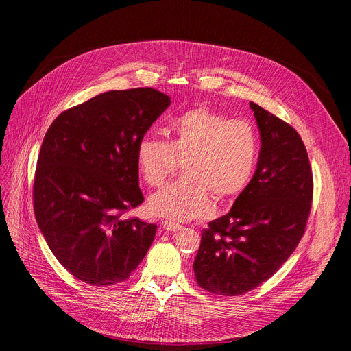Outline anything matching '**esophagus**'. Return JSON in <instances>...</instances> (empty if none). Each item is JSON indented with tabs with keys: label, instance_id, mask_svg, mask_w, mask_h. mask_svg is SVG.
<instances>
[{
	"label": "esophagus",
	"instance_id": "34e87169",
	"mask_svg": "<svg viewBox=\"0 0 351 351\" xmlns=\"http://www.w3.org/2000/svg\"><path fill=\"white\" fill-rule=\"evenodd\" d=\"M162 228L168 232H178L182 229V226L176 222H171V220H162Z\"/></svg>",
	"mask_w": 351,
	"mask_h": 351
}]
</instances>
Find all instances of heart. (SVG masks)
Instances as JSON below:
<instances>
[{
    "mask_svg": "<svg viewBox=\"0 0 351 351\" xmlns=\"http://www.w3.org/2000/svg\"><path fill=\"white\" fill-rule=\"evenodd\" d=\"M168 134L169 142L143 136L136 145L139 173L152 188L185 166V175L149 197L151 213L175 222L202 219L212 213L213 196L228 202L247 188L259 159L250 122L196 106L175 117Z\"/></svg>",
    "mask_w": 351,
    "mask_h": 351,
    "instance_id": "1",
    "label": "heart"
}]
</instances>
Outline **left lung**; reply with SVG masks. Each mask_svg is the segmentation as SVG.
Masks as SVG:
<instances>
[{
  "instance_id": "1",
  "label": "left lung",
  "mask_w": 351,
  "mask_h": 351,
  "mask_svg": "<svg viewBox=\"0 0 351 351\" xmlns=\"http://www.w3.org/2000/svg\"><path fill=\"white\" fill-rule=\"evenodd\" d=\"M261 131L256 172L229 213L202 230L193 262L197 285L239 296L280 269L304 233L313 199L306 146L294 129L254 102Z\"/></svg>"
}]
</instances>
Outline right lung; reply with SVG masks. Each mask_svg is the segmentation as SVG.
<instances>
[{
	"mask_svg": "<svg viewBox=\"0 0 351 351\" xmlns=\"http://www.w3.org/2000/svg\"><path fill=\"white\" fill-rule=\"evenodd\" d=\"M171 105L154 88L109 90L57 117L36 162L34 212L58 262L92 286L126 280L156 225L122 215L139 206L136 145Z\"/></svg>",
	"mask_w": 351,
	"mask_h": 351,
	"instance_id": "add662e5",
	"label": "right lung"
}]
</instances>
